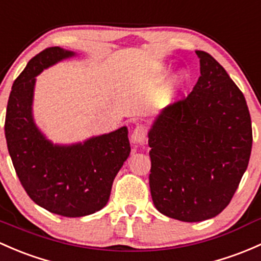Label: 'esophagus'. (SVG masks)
Here are the masks:
<instances>
[{"instance_id": "1", "label": "esophagus", "mask_w": 261, "mask_h": 261, "mask_svg": "<svg viewBox=\"0 0 261 261\" xmlns=\"http://www.w3.org/2000/svg\"><path fill=\"white\" fill-rule=\"evenodd\" d=\"M131 141L138 145H144L146 142V128L144 125H138L134 128Z\"/></svg>"}]
</instances>
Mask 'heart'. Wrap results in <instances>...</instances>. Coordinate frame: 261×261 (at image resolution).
Listing matches in <instances>:
<instances>
[{
    "label": "heart",
    "instance_id": "heart-1",
    "mask_svg": "<svg viewBox=\"0 0 261 261\" xmlns=\"http://www.w3.org/2000/svg\"><path fill=\"white\" fill-rule=\"evenodd\" d=\"M186 77H188V76H186V73L184 72V71H180V72L177 73L176 76H175L174 80H172L169 85H167V87L165 89V92H164V95H163L164 100H167L170 96L174 94L175 90L179 87V85H181L184 81L186 80Z\"/></svg>",
    "mask_w": 261,
    "mask_h": 261
}]
</instances>
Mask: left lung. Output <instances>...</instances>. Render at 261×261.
<instances>
[{
  "mask_svg": "<svg viewBox=\"0 0 261 261\" xmlns=\"http://www.w3.org/2000/svg\"><path fill=\"white\" fill-rule=\"evenodd\" d=\"M195 52L200 77L194 90L161 111L149 131L153 205L186 223L207 220L229 205L253 145L243 92L211 55Z\"/></svg>",
  "mask_w": 261,
  "mask_h": 261,
  "instance_id": "1",
  "label": "left lung"
}]
</instances>
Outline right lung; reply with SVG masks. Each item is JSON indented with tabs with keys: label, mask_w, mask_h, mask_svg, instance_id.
<instances>
[{
	"label": "right lung",
	"mask_w": 261,
	"mask_h": 261,
	"mask_svg": "<svg viewBox=\"0 0 261 261\" xmlns=\"http://www.w3.org/2000/svg\"><path fill=\"white\" fill-rule=\"evenodd\" d=\"M75 52L48 47L27 64L11 90L5 135L8 152L27 195L38 206L67 218L101 210L112 182L130 155L127 127L71 145L54 144L35 123L36 76Z\"/></svg>",
	"instance_id": "obj_1"
}]
</instances>
